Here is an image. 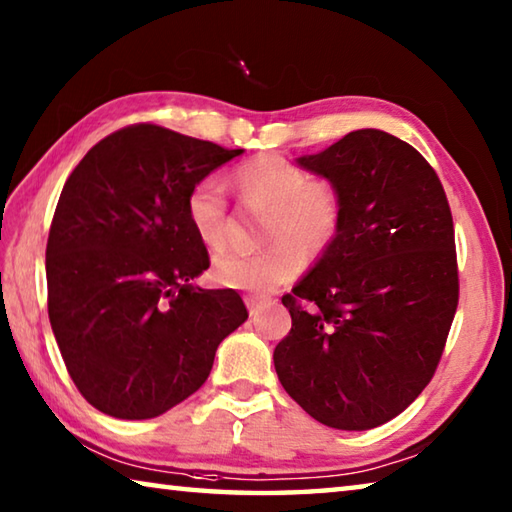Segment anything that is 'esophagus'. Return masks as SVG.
I'll use <instances>...</instances> for the list:
<instances>
[{
  "instance_id": "34e87169",
  "label": "esophagus",
  "mask_w": 512,
  "mask_h": 512,
  "mask_svg": "<svg viewBox=\"0 0 512 512\" xmlns=\"http://www.w3.org/2000/svg\"><path fill=\"white\" fill-rule=\"evenodd\" d=\"M244 300H246V307H248V311H250V316H255V314H257V309H259V305H262V298H257V296H246Z\"/></svg>"
}]
</instances>
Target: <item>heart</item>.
<instances>
[{"mask_svg":"<svg viewBox=\"0 0 512 512\" xmlns=\"http://www.w3.org/2000/svg\"><path fill=\"white\" fill-rule=\"evenodd\" d=\"M232 183L248 207L266 212L257 253L214 259L212 277L230 289L268 293L289 282L300 255L316 262L334 246L343 223L341 192L325 178H311L280 155H259L232 171ZM187 221L205 248L219 250L228 235V201L214 178L192 185L185 201Z\"/></svg>","mask_w":512,"mask_h":512,"instance_id":"1","label":"heart"}]
</instances>
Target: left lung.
I'll use <instances>...</instances> for the list:
<instances>
[{"label": "left lung", "mask_w": 512, "mask_h": 512, "mask_svg": "<svg viewBox=\"0 0 512 512\" xmlns=\"http://www.w3.org/2000/svg\"><path fill=\"white\" fill-rule=\"evenodd\" d=\"M298 164L336 185L343 223L282 298L291 332L273 352L275 372L314 420L366 431L400 415L443 357L458 305L452 212L431 164L377 128Z\"/></svg>", "instance_id": "1"}]
</instances>
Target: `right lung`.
<instances>
[{"label": "right lung", "mask_w": 512, "mask_h": 512, "mask_svg": "<svg viewBox=\"0 0 512 512\" xmlns=\"http://www.w3.org/2000/svg\"><path fill=\"white\" fill-rule=\"evenodd\" d=\"M244 151L155 124L103 137L60 192L47 239L49 323L94 409L149 420L210 377L248 311L232 289H198L210 255L187 221L194 183Z\"/></svg>", "instance_id": "add662e5"}]
</instances>
